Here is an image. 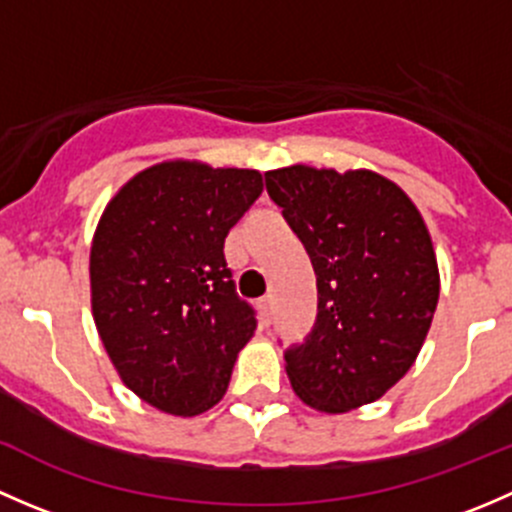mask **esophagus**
I'll use <instances>...</instances> for the list:
<instances>
[{"instance_id":"obj_1","label":"esophagus","mask_w":512,"mask_h":512,"mask_svg":"<svg viewBox=\"0 0 512 512\" xmlns=\"http://www.w3.org/2000/svg\"><path fill=\"white\" fill-rule=\"evenodd\" d=\"M257 309H260V319H262V327L272 322V297H262L257 302Z\"/></svg>"}]
</instances>
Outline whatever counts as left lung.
Segmentation results:
<instances>
[{"instance_id":"1","label":"left lung","mask_w":512,"mask_h":512,"mask_svg":"<svg viewBox=\"0 0 512 512\" xmlns=\"http://www.w3.org/2000/svg\"><path fill=\"white\" fill-rule=\"evenodd\" d=\"M265 185L317 275V322L285 352L294 394L324 414L381 399L414 366L441 292L421 213L374 170L289 165Z\"/></svg>"}]
</instances>
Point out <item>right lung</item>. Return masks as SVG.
<instances>
[{"label": "right lung", "mask_w": 512, "mask_h": 512, "mask_svg": "<svg viewBox=\"0 0 512 512\" xmlns=\"http://www.w3.org/2000/svg\"><path fill=\"white\" fill-rule=\"evenodd\" d=\"M262 175L165 160L111 198L91 245V309L123 384L173 416L225 396L257 327L237 297L225 237L260 198Z\"/></svg>", "instance_id": "right-lung-1"}]
</instances>
